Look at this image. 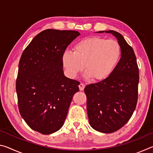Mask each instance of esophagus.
Wrapping results in <instances>:
<instances>
[{
    "mask_svg": "<svg viewBox=\"0 0 153 153\" xmlns=\"http://www.w3.org/2000/svg\"><path fill=\"white\" fill-rule=\"evenodd\" d=\"M84 87H85V85L84 84H82V83H80V84L79 85V90H84Z\"/></svg>",
    "mask_w": 153,
    "mask_h": 153,
    "instance_id": "34e87169",
    "label": "esophagus"
}]
</instances>
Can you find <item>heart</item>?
Listing matches in <instances>:
<instances>
[{"instance_id":"heart-1","label":"heart","mask_w":153,"mask_h":153,"mask_svg":"<svg viewBox=\"0 0 153 153\" xmlns=\"http://www.w3.org/2000/svg\"><path fill=\"white\" fill-rule=\"evenodd\" d=\"M74 52L65 51L62 63L67 74L76 77L84 67L86 76L99 82L110 76L120 61L121 46L115 40L99 36L84 38L74 46Z\"/></svg>"}]
</instances>
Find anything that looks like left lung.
I'll return each mask as SVG.
<instances>
[{"label": "left lung", "mask_w": 153, "mask_h": 153, "mask_svg": "<svg viewBox=\"0 0 153 153\" xmlns=\"http://www.w3.org/2000/svg\"><path fill=\"white\" fill-rule=\"evenodd\" d=\"M117 38L121 56L117 66L105 79L85 87L90 125L102 133H112L131 118L138 101L139 70L133 48L121 33L100 31Z\"/></svg>", "instance_id": "obj_1"}]
</instances>
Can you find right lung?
Returning <instances> with one entry per match:
<instances>
[{
    "label": "right lung",
    "instance_id": "1",
    "mask_svg": "<svg viewBox=\"0 0 153 153\" xmlns=\"http://www.w3.org/2000/svg\"><path fill=\"white\" fill-rule=\"evenodd\" d=\"M80 33L48 29L36 35L19 63L16 92L21 116L30 128L51 134L63 126L79 82L65 76L62 55Z\"/></svg>",
    "mask_w": 153,
    "mask_h": 153
}]
</instances>
